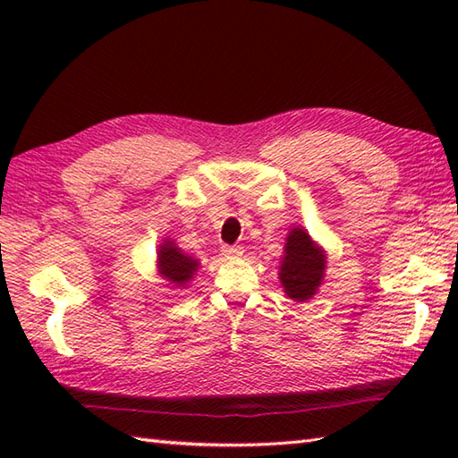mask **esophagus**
I'll return each mask as SVG.
<instances>
[{"mask_svg": "<svg viewBox=\"0 0 458 458\" xmlns=\"http://www.w3.org/2000/svg\"><path fill=\"white\" fill-rule=\"evenodd\" d=\"M222 254L226 258H240L242 254H244V250H242L240 246H222Z\"/></svg>", "mask_w": 458, "mask_h": 458, "instance_id": "esophagus-1", "label": "esophagus"}]
</instances>
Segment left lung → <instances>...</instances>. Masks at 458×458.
Here are the masks:
<instances>
[{"instance_id": "1", "label": "left lung", "mask_w": 458, "mask_h": 458, "mask_svg": "<svg viewBox=\"0 0 458 458\" xmlns=\"http://www.w3.org/2000/svg\"><path fill=\"white\" fill-rule=\"evenodd\" d=\"M327 258L305 230L293 228L285 244V258L281 264L279 279L285 293L295 301H307L317 293L323 281Z\"/></svg>"}]
</instances>
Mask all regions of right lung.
I'll return each instance as SVG.
<instances>
[{
    "label": "right lung",
    "mask_w": 458,
    "mask_h": 458,
    "mask_svg": "<svg viewBox=\"0 0 458 458\" xmlns=\"http://www.w3.org/2000/svg\"><path fill=\"white\" fill-rule=\"evenodd\" d=\"M197 267V259L184 256L179 248H174L173 242L165 240V244L159 248V271L163 277H167L173 284L184 285Z\"/></svg>",
    "instance_id": "obj_1"
}]
</instances>
